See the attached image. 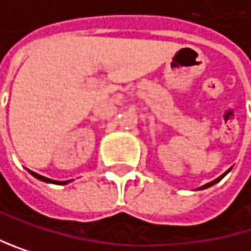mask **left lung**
Masks as SVG:
<instances>
[{"label": "left lung", "mask_w": 251, "mask_h": 251, "mask_svg": "<svg viewBox=\"0 0 251 251\" xmlns=\"http://www.w3.org/2000/svg\"><path fill=\"white\" fill-rule=\"evenodd\" d=\"M227 172H229V171H227ZM227 172H226V174H227ZM226 174H223L222 176H219V178H217V179H214V181H211V182H208V184L202 185V187H201V190H202V189H206V187H211V185H214V184H216V182H219V181H220V179H222V178H223V176H225Z\"/></svg>", "instance_id": "left-lung-1"}]
</instances>
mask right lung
<instances>
[{
    "label": "right lung",
    "instance_id": "right-lung-1",
    "mask_svg": "<svg viewBox=\"0 0 251 251\" xmlns=\"http://www.w3.org/2000/svg\"><path fill=\"white\" fill-rule=\"evenodd\" d=\"M29 174H31L34 178L40 179V181H45V182H52V184H67V182H70V181H55V179H49V178H46V176H42V175L35 174V172H31V171H29Z\"/></svg>",
    "mask_w": 251,
    "mask_h": 251
}]
</instances>
